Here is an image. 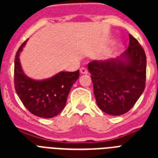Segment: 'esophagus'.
<instances>
[{
	"mask_svg": "<svg viewBox=\"0 0 158 158\" xmlns=\"http://www.w3.org/2000/svg\"><path fill=\"white\" fill-rule=\"evenodd\" d=\"M80 73L81 74H87L88 73V69L85 67H81L80 69Z\"/></svg>",
	"mask_w": 158,
	"mask_h": 158,
	"instance_id": "1",
	"label": "esophagus"
}]
</instances>
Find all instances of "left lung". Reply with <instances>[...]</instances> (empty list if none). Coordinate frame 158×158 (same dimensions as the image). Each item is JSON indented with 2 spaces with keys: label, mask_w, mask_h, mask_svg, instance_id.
I'll list each match as a JSON object with an SVG mask.
<instances>
[{
  "label": "left lung",
  "mask_w": 158,
  "mask_h": 158,
  "mask_svg": "<svg viewBox=\"0 0 158 158\" xmlns=\"http://www.w3.org/2000/svg\"><path fill=\"white\" fill-rule=\"evenodd\" d=\"M129 47L119 57L88 65L96 104L108 115L127 112L146 86V54L135 38L129 35Z\"/></svg>",
  "instance_id": "obj_1"
}]
</instances>
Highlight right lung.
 I'll return each mask as SVG.
<instances>
[{
    "label": "right lung",
    "instance_id": "1",
    "mask_svg": "<svg viewBox=\"0 0 158 158\" xmlns=\"http://www.w3.org/2000/svg\"><path fill=\"white\" fill-rule=\"evenodd\" d=\"M27 41L19 47L15 58V89L31 113L42 118H53L65 107L71 88L79 77V70L62 71L51 77L40 81L28 77L23 73L19 62V54Z\"/></svg>",
    "mask_w": 158,
    "mask_h": 158
}]
</instances>
